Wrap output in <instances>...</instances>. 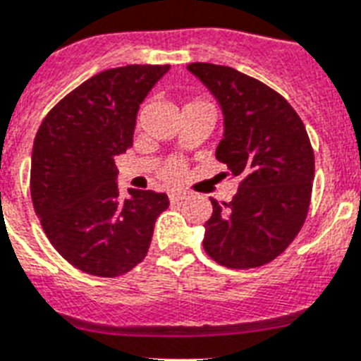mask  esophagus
Segmentation results:
<instances>
[{"instance_id":"esophagus-1","label":"esophagus","mask_w":361,"mask_h":361,"mask_svg":"<svg viewBox=\"0 0 361 361\" xmlns=\"http://www.w3.org/2000/svg\"><path fill=\"white\" fill-rule=\"evenodd\" d=\"M183 199H186V193L184 192H169V201L171 202H178L183 201Z\"/></svg>"}]
</instances>
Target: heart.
I'll return each instance as SVG.
<instances>
[{
	"mask_svg": "<svg viewBox=\"0 0 361 361\" xmlns=\"http://www.w3.org/2000/svg\"><path fill=\"white\" fill-rule=\"evenodd\" d=\"M193 103H204V101H193ZM193 103H190V105H193ZM160 175H162L164 180H168V183H178V180L184 177L183 162H178V160H169V162L162 168Z\"/></svg>",
	"mask_w": 361,
	"mask_h": 361,
	"instance_id": "heart-1",
	"label": "heart"
}]
</instances>
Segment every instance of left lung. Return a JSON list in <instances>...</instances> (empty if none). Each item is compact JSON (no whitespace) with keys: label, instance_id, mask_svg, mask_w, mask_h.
Segmentation results:
<instances>
[{"label":"left lung","instance_id":"1","mask_svg":"<svg viewBox=\"0 0 361 361\" xmlns=\"http://www.w3.org/2000/svg\"><path fill=\"white\" fill-rule=\"evenodd\" d=\"M221 106L216 159L240 177L231 202L212 201L207 255L231 269L260 267L288 249L308 214L314 151L291 105L260 80L228 66L188 64Z\"/></svg>","mask_w":361,"mask_h":361}]
</instances>
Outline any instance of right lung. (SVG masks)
Segmentation results:
<instances>
[{
  "instance_id": "1",
  "label": "right lung",
  "mask_w": 361,
  "mask_h": 361,
  "mask_svg": "<svg viewBox=\"0 0 361 361\" xmlns=\"http://www.w3.org/2000/svg\"><path fill=\"white\" fill-rule=\"evenodd\" d=\"M169 66L130 64L97 73L44 118L31 157V199L47 240L71 266L120 276L144 260L166 193L121 197L114 157L133 145L142 101Z\"/></svg>"
}]
</instances>
